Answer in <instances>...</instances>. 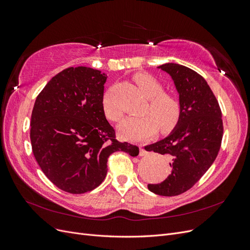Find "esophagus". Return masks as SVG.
<instances>
[{
  "mask_svg": "<svg viewBox=\"0 0 250 250\" xmlns=\"http://www.w3.org/2000/svg\"><path fill=\"white\" fill-rule=\"evenodd\" d=\"M148 154H149V152H148L147 150H145L143 147L140 148V156H146Z\"/></svg>",
  "mask_w": 250,
  "mask_h": 250,
  "instance_id": "obj_1",
  "label": "esophagus"
}]
</instances>
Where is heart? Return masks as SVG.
<instances>
[{"mask_svg": "<svg viewBox=\"0 0 250 250\" xmlns=\"http://www.w3.org/2000/svg\"><path fill=\"white\" fill-rule=\"evenodd\" d=\"M134 81L148 98V104L143 110L145 115L126 117L121 121L118 126L121 137L130 141H142L152 137L157 128L162 132L174 129L183 113L178 98L174 94L164 92L163 83L150 74H137ZM102 108L104 115L111 121H118L122 116V111L112 101L109 94L103 97Z\"/></svg>", "mask_w": 250, "mask_h": 250, "instance_id": "b5f03b06", "label": "heart"}]
</instances>
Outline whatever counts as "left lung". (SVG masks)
<instances>
[{
    "label": "left lung",
    "instance_id": "8db88e82",
    "mask_svg": "<svg viewBox=\"0 0 250 250\" xmlns=\"http://www.w3.org/2000/svg\"><path fill=\"white\" fill-rule=\"evenodd\" d=\"M158 67L172 77L183 113L167 138L145 147L169 156L172 168L163 183L148 185V188L157 195L177 196L190 190L216 160L223 137L222 112L201 75L177 63Z\"/></svg>",
    "mask_w": 250,
    "mask_h": 250
}]
</instances>
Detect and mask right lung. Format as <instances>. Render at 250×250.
I'll return each instance as SVG.
<instances>
[{
  "mask_svg": "<svg viewBox=\"0 0 250 250\" xmlns=\"http://www.w3.org/2000/svg\"><path fill=\"white\" fill-rule=\"evenodd\" d=\"M107 76L87 66L67 67L37 96L31 115L32 151L42 171L60 190L83 194L102 184L116 151L139 147L116 139L102 108Z\"/></svg>",
  "mask_w": 250,
  "mask_h": 250,
  "instance_id": "add662e5",
  "label": "right lung"
}]
</instances>
